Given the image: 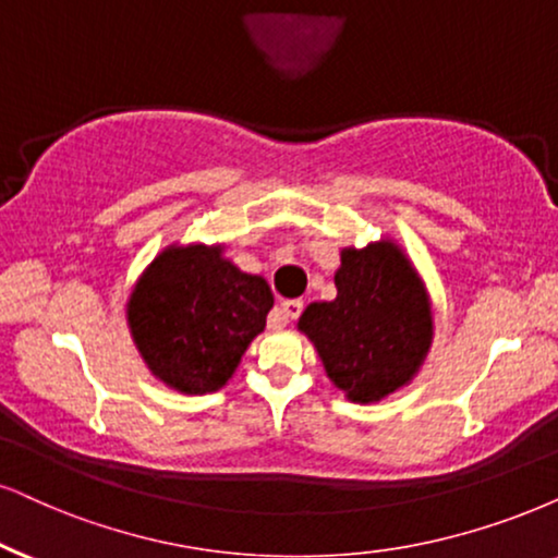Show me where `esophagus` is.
<instances>
[{"label": "esophagus", "instance_id": "esophagus-1", "mask_svg": "<svg viewBox=\"0 0 558 558\" xmlns=\"http://www.w3.org/2000/svg\"><path fill=\"white\" fill-rule=\"evenodd\" d=\"M301 312H303V301L301 299H291V301H283L278 306V314L283 316L286 322H291V319H295V316H301Z\"/></svg>", "mask_w": 558, "mask_h": 558}]
</instances>
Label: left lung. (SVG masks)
Segmentation results:
<instances>
[{
    "mask_svg": "<svg viewBox=\"0 0 558 558\" xmlns=\"http://www.w3.org/2000/svg\"><path fill=\"white\" fill-rule=\"evenodd\" d=\"M337 299L312 303L299 322L327 376L352 401H378L417 373L433 319L417 272L391 242L344 250Z\"/></svg>",
    "mask_w": 558,
    "mask_h": 558,
    "instance_id": "obj_1",
    "label": "left lung"
}]
</instances>
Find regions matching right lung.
<instances>
[{"label": "right lung", "mask_w": 558, "mask_h": 558, "mask_svg": "<svg viewBox=\"0 0 558 558\" xmlns=\"http://www.w3.org/2000/svg\"><path fill=\"white\" fill-rule=\"evenodd\" d=\"M270 308V286L218 246H172L131 293L129 324L154 376L182 393H208L231 378Z\"/></svg>", "instance_id": "1"}]
</instances>
